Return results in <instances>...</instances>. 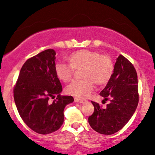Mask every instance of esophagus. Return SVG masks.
I'll return each mask as SVG.
<instances>
[{"instance_id": "1", "label": "esophagus", "mask_w": 155, "mask_h": 155, "mask_svg": "<svg viewBox=\"0 0 155 155\" xmlns=\"http://www.w3.org/2000/svg\"><path fill=\"white\" fill-rule=\"evenodd\" d=\"M74 101L76 103H80V104H85V103L86 102V101H85V100L79 99V98H75Z\"/></svg>"}]
</instances>
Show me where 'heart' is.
Segmentation results:
<instances>
[{
  "mask_svg": "<svg viewBox=\"0 0 155 155\" xmlns=\"http://www.w3.org/2000/svg\"><path fill=\"white\" fill-rule=\"evenodd\" d=\"M69 64L57 63L54 67L55 75L59 80L68 82L73 78L74 70H80L82 80L74 81L66 87V92L71 96L87 97L92 92L94 85L104 87L110 80L113 73L112 58L97 51L80 49L70 53L66 57Z\"/></svg>",
  "mask_w": 155,
  "mask_h": 155,
  "instance_id": "1",
  "label": "heart"
}]
</instances>
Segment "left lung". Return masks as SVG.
I'll list each match as a JSON object with an SVG mask.
<instances>
[{
	"label": "left lung",
	"instance_id": "left-lung-1",
	"mask_svg": "<svg viewBox=\"0 0 155 155\" xmlns=\"http://www.w3.org/2000/svg\"><path fill=\"white\" fill-rule=\"evenodd\" d=\"M100 95L104 98V102L109 101V104L102 108L91 101L94 111L88 117V123L97 133L111 135L124 127L139 103L137 71L121 54L116 59L112 77Z\"/></svg>",
	"mask_w": 155,
	"mask_h": 155
}]
</instances>
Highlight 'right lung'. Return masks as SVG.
<instances>
[{
	"instance_id": "add662e5",
	"label": "right lung",
	"mask_w": 155,
	"mask_h": 155,
	"mask_svg": "<svg viewBox=\"0 0 155 155\" xmlns=\"http://www.w3.org/2000/svg\"><path fill=\"white\" fill-rule=\"evenodd\" d=\"M55 51L46 49L28 59L20 70L13 96L23 121L32 130L48 134L63 124L64 109L73 102L72 96H61L62 86L55 75ZM56 100L48 103L50 97Z\"/></svg>"
}]
</instances>
